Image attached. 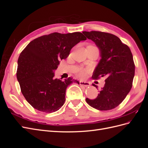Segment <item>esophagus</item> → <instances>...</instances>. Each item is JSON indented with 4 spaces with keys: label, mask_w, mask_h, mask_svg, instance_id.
Wrapping results in <instances>:
<instances>
[{
    "label": "esophagus",
    "mask_w": 148,
    "mask_h": 148,
    "mask_svg": "<svg viewBox=\"0 0 148 148\" xmlns=\"http://www.w3.org/2000/svg\"><path fill=\"white\" fill-rule=\"evenodd\" d=\"M79 84L82 85V86H86V87L90 86V83L88 82H84V81H80Z\"/></svg>",
    "instance_id": "esophagus-1"
}]
</instances>
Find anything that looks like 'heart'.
Instances as JSON below:
<instances>
[{
	"mask_svg": "<svg viewBox=\"0 0 148 148\" xmlns=\"http://www.w3.org/2000/svg\"><path fill=\"white\" fill-rule=\"evenodd\" d=\"M79 75L80 76V77H84V76L85 75V71L84 70H81L79 72Z\"/></svg>",
	"mask_w": 148,
	"mask_h": 148,
	"instance_id": "obj_1",
	"label": "heart"
}]
</instances>
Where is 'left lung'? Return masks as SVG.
I'll return each instance as SVG.
<instances>
[{"label": "left lung", "mask_w": 148, "mask_h": 148, "mask_svg": "<svg viewBox=\"0 0 148 148\" xmlns=\"http://www.w3.org/2000/svg\"><path fill=\"white\" fill-rule=\"evenodd\" d=\"M86 38L95 42L101 59L92 76L94 79L105 77V84L95 99L86 101L93 108L108 110L115 108L130 91L135 66L129 47L116 36L101 31H83ZM92 86L97 88L95 84Z\"/></svg>", "instance_id": "1"}]
</instances>
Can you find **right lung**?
Segmentation results:
<instances>
[{"label":"right lung","instance_id":"right-lung-1","mask_svg":"<svg viewBox=\"0 0 148 148\" xmlns=\"http://www.w3.org/2000/svg\"><path fill=\"white\" fill-rule=\"evenodd\" d=\"M86 39L79 32L53 33L33 40L21 52L16 78L22 94L34 109L51 113L64 105L67 86L79 82L71 77L64 82L55 79L54 71L71 48Z\"/></svg>","mask_w":148,"mask_h":148}]
</instances>
